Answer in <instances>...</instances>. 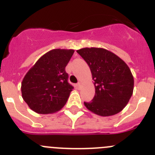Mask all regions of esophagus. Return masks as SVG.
<instances>
[{
  "label": "esophagus",
  "mask_w": 155,
  "mask_h": 155,
  "mask_svg": "<svg viewBox=\"0 0 155 155\" xmlns=\"http://www.w3.org/2000/svg\"><path fill=\"white\" fill-rule=\"evenodd\" d=\"M81 85H82V84H81V82H78V83H77V87H80Z\"/></svg>",
  "instance_id": "34e87169"
}]
</instances>
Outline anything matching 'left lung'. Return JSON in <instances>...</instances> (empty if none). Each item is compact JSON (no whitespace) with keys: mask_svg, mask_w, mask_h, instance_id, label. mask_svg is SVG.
I'll use <instances>...</instances> for the list:
<instances>
[{"mask_svg":"<svg viewBox=\"0 0 155 155\" xmlns=\"http://www.w3.org/2000/svg\"><path fill=\"white\" fill-rule=\"evenodd\" d=\"M76 51L90 68L95 87L93 100L84 102L87 109L101 116H110L121 112L134 91V76L129 67L105 48H83Z\"/></svg>","mask_w":155,"mask_h":155,"instance_id":"8db88e82","label":"left lung"}]
</instances>
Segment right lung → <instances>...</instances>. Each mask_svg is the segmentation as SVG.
<instances>
[{
  "label": "right lung",
  "mask_w": 155,
  "mask_h": 155,
  "mask_svg": "<svg viewBox=\"0 0 155 155\" xmlns=\"http://www.w3.org/2000/svg\"><path fill=\"white\" fill-rule=\"evenodd\" d=\"M73 49L56 48L39 58L21 82V95L30 109L39 114L54 113L66 104L73 87L65 68Z\"/></svg>",
  "instance_id": "obj_1"
}]
</instances>
